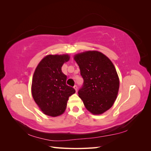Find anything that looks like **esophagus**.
<instances>
[{"mask_svg": "<svg viewBox=\"0 0 151 151\" xmlns=\"http://www.w3.org/2000/svg\"><path fill=\"white\" fill-rule=\"evenodd\" d=\"M74 88L75 89V90H76V92H77V88H77V86L75 85V86H74Z\"/></svg>", "mask_w": 151, "mask_h": 151, "instance_id": "esophagus-1", "label": "esophagus"}]
</instances>
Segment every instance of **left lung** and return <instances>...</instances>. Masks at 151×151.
I'll return each mask as SVG.
<instances>
[{"label": "left lung", "mask_w": 151, "mask_h": 151, "mask_svg": "<svg viewBox=\"0 0 151 151\" xmlns=\"http://www.w3.org/2000/svg\"><path fill=\"white\" fill-rule=\"evenodd\" d=\"M78 64L84 83L78 91L86 109L94 115L110 108L119 89V79L111 60L97 51L77 54Z\"/></svg>", "instance_id": "8db88e82"}]
</instances>
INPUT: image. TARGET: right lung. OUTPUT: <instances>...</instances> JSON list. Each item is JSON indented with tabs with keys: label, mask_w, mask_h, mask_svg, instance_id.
Instances as JSON below:
<instances>
[{
	"label": "right lung",
	"mask_w": 151,
	"mask_h": 151,
	"mask_svg": "<svg viewBox=\"0 0 151 151\" xmlns=\"http://www.w3.org/2000/svg\"><path fill=\"white\" fill-rule=\"evenodd\" d=\"M69 60L68 55H49L36 67L32 81L33 98L45 114L57 116L65 111L68 98L76 90L66 84L67 76L62 71L63 63Z\"/></svg>",
	"instance_id": "1"
}]
</instances>
